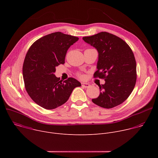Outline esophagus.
<instances>
[{
	"label": "esophagus",
	"instance_id": "obj_1",
	"mask_svg": "<svg viewBox=\"0 0 158 158\" xmlns=\"http://www.w3.org/2000/svg\"><path fill=\"white\" fill-rule=\"evenodd\" d=\"M81 84H82V86L84 87H88L90 86V84L87 82H81Z\"/></svg>",
	"mask_w": 158,
	"mask_h": 158
}]
</instances>
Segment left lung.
Returning <instances> with one entry per match:
<instances>
[{"label":"left lung","mask_w":158,"mask_h":158,"mask_svg":"<svg viewBox=\"0 0 158 158\" xmlns=\"http://www.w3.org/2000/svg\"><path fill=\"white\" fill-rule=\"evenodd\" d=\"M82 39L98 52L94 77L105 80L104 84L99 85V96L92 101L107 109L122 104L131 94L136 82V62L131 49L123 39L106 32Z\"/></svg>","instance_id":"8db88e82"}]
</instances>
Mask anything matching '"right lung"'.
<instances>
[{"mask_svg":"<svg viewBox=\"0 0 158 158\" xmlns=\"http://www.w3.org/2000/svg\"><path fill=\"white\" fill-rule=\"evenodd\" d=\"M79 38L60 32L45 35L29 48L22 74L26 91L31 99L46 109H55L67 102L74 89L81 86L74 78L60 81L56 67L65 63L67 50Z\"/></svg>","mask_w":158,"mask_h":158,"instance_id":"right-lung-1","label":"right lung"}]
</instances>
